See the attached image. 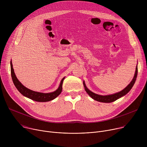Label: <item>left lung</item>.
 Listing matches in <instances>:
<instances>
[{
    "mask_svg": "<svg viewBox=\"0 0 147 147\" xmlns=\"http://www.w3.org/2000/svg\"><path fill=\"white\" fill-rule=\"evenodd\" d=\"M137 74H138V67L137 65L136 67V72H135V74L134 77H133L132 81L130 82V83L124 88L123 89L122 91H119L118 92L115 93V94H110V95H107V96H101V95H98L97 94H96V93L93 92L92 91H91L86 86L84 81H83V85L84 87V89L86 90V91L87 92V94L94 100H96L97 101L99 102H105V103H109V102H111L113 101H115V100H118V98H121L123 96H124L125 95H126L127 93L131 90V89L132 88V87L134 86L136 79H137Z\"/></svg>",
    "mask_w": 147,
    "mask_h": 147,
    "instance_id": "obj_1",
    "label": "left lung"
}]
</instances>
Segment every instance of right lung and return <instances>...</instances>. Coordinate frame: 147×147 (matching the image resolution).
<instances>
[{"instance_id": "right-lung-1", "label": "right lung", "mask_w": 147, "mask_h": 147, "mask_svg": "<svg viewBox=\"0 0 147 147\" xmlns=\"http://www.w3.org/2000/svg\"><path fill=\"white\" fill-rule=\"evenodd\" d=\"M10 69H11V76L12 78V80L14 83L15 87L21 93V94L24 97L29 98L32 100L37 101V102H47L51 100H54L57 96L60 95L62 91V84L65 77H63L60 82L59 87L58 88L53 92L49 93H43L40 92L31 90L27 87H24L18 79L16 77L14 69L13 68L12 62L10 61Z\"/></svg>"}]
</instances>
